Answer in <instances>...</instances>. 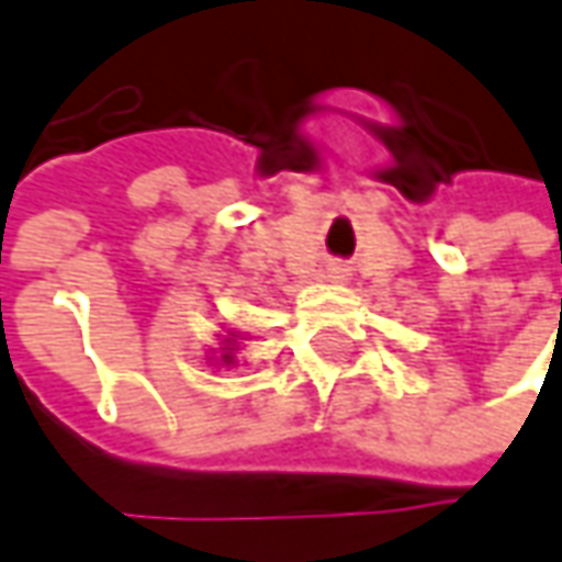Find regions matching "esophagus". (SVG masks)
<instances>
[{
    "mask_svg": "<svg viewBox=\"0 0 562 562\" xmlns=\"http://www.w3.org/2000/svg\"><path fill=\"white\" fill-rule=\"evenodd\" d=\"M329 280L346 282L349 280V267H346V263H329Z\"/></svg>",
    "mask_w": 562,
    "mask_h": 562,
    "instance_id": "1",
    "label": "esophagus"
}]
</instances>
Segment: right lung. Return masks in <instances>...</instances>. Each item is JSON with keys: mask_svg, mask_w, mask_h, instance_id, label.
<instances>
[{"mask_svg": "<svg viewBox=\"0 0 562 562\" xmlns=\"http://www.w3.org/2000/svg\"><path fill=\"white\" fill-rule=\"evenodd\" d=\"M241 339H245L241 333H229V336L223 339V346H220L216 352H210V361L220 364V368H235V364H238V342H241Z\"/></svg>", "mask_w": 562, "mask_h": 562, "instance_id": "right-lung-1", "label": "right lung"}]
</instances>
